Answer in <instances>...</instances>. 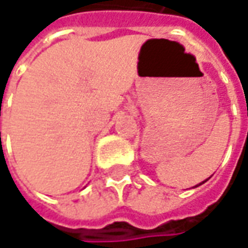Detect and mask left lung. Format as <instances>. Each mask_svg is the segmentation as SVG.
<instances>
[{
    "label": "left lung",
    "mask_w": 248,
    "mask_h": 248,
    "mask_svg": "<svg viewBox=\"0 0 248 248\" xmlns=\"http://www.w3.org/2000/svg\"><path fill=\"white\" fill-rule=\"evenodd\" d=\"M206 181H207V180H206ZM203 183H204V181H203ZM203 183H201V184H203ZM201 184H199V185H201ZM199 185H196V186H199Z\"/></svg>",
    "instance_id": "8db88e82"
}]
</instances>
